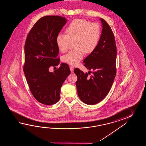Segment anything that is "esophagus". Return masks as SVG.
<instances>
[{
	"label": "esophagus",
	"mask_w": 146,
	"mask_h": 146,
	"mask_svg": "<svg viewBox=\"0 0 146 146\" xmlns=\"http://www.w3.org/2000/svg\"><path fill=\"white\" fill-rule=\"evenodd\" d=\"M70 71H71L72 73L74 72V67L70 66Z\"/></svg>",
	"instance_id": "1"
}]
</instances>
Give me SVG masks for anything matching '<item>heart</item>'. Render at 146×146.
Returning <instances> with one entry per match:
<instances>
[{"label": "heart", "mask_w": 146, "mask_h": 146, "mask_svg": "<svg viewBox=\"0 0 146 146\" xmlns=\"http://www.w3.org/2000/svg\"><path fill=\"white\" fill-rule=\"evenodd\" d=\"M66 34L59 33L56 42L59 50L64 53L74 43V50L65 55L62 60L69 65H77L85 53L90 54L96 50L101 36L98 24L84 19H75L66 29Z\"/></svg>", "instance_id": "1"}]
</instances>
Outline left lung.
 I'll return each instance as SVG.
<instances>
[{"label": "left lung", "instance_id": "left-lung-1", "mask_svg": "<svg viewBox=\"0 0 146 146\" xmlns=\"http://www.w3.org/2000/svg\"><path fill=\"white\" fill-rule=\"evenodd\" d=\"M100 20L102 30L96 50L84 59V66L92 70L89 76L79 69L74 70L77 76L78 94L83 102L94 105L105 98L112 87L116 76L117 50L115 37L112 29L103 19Z\"/></svg>", "mask_w": 146, "mask_h": 146}]
</instances>
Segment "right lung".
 Here are the masks:
<instances>
[{
	"label": "right lung",
	"mask_w": 146,
	"mask_h": 146,
	"mask_svg": "<svg viewBox=\"0 0 146 146\" xmlns=\"http://www.w3.org/2000/svg\"><path fill=\"white\" fill-rule=\"evenodd\" d=\"M67 22L61 16H47L39 19L28 34L25 46L23 71L35 99L45 105L60 99V88L70 74L68 65L61 63L58 69L49 72L60 62L56 38Z\"/></svg>",
	"instance_id": "add662e5"
}]
</instances>
